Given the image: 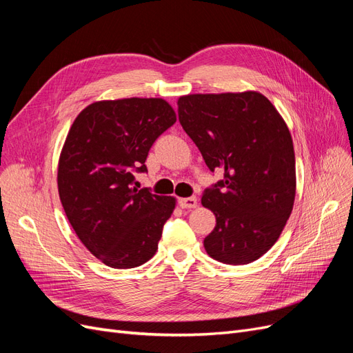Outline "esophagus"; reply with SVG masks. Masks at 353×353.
Returning a JSON list of instances; mask_svg holds the SVG:
<instances>
[{
    "label": "esophagus",
    "mask_w": 353,
    "mask_h": 353,
    "mask_svg": "<svg viewBox=\"0 0 353 353\" xmlns=\"http://www.w3.org/2000/svg\"><path fill=\"white\" fill-rule=\"evenodd\" d=\"M179 206L183 209H193L197 206V197H185V199H179Z\"/></svg>",
    "instance_id": "esophagus-1"
}]
</instances>
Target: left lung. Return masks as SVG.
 Wrapping results in <instances>:
<instances>
[{
	"label": "left lung",
	"instance_id": "1",
	"mask_svg": "<svg viewBox=\"0 0 353 353\" xmlns=\"http://www.w3.org/2000/svg\"><path fill=\"white\" fill-rule=\"evenodd\" d=\"M178 117L208 168L223 170L201 197L216 216L203 241L208 254L228 265L259 259L279 240L296 196L293 140L284 119L256 91L184 95Z\"/></svg>",
	"mask_w": 353,
	"mask_h": 353
}]
</instances>
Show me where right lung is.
Listing matches in <instances>:
<instances>
[{
	"label": "right lung",
	"instance_id": "right-lung-1",
	"mask_svg": "<svg viewBox=\"0 0 353 353\" xmlns=\"http://www.w3.org/2000/svg\"><path fill=\"white\" fill-rule=\"evenodd\" d=\"M176 122L162 99L95 101L66 137L59 160V196L72 228L110 268H135L152 259L175 199L134 187L147 172L153 143Z\"/></svg>",
	"mask_w": 353,
	"mask_h": 353
}]
</instances>
